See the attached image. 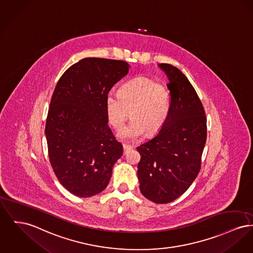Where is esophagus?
<instances>
[{
  "label": "esophagus",
  "instance_id": "esophagus-1",
  "mask_svg": "<svg viewBox=\"0 0 253 253\" xmlns=\"http://www.w3.org/2000/svg\"><path fill=\"white\" fill-rule=\"evenodd\" d=\"M133 148H134V147H133V146H130V145H123V151H124V154H127L129 151H131Z\"/></svg>",
  "mask_w": 253,
  "mask_h": 253
}]
</instances>
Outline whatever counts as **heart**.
<instances>
[{
  "label": "heart",
  "instance_id": "1",
  "mask_svg": "<svg viewBox=\"0 0 253 253\" xmlns=\"http://www.w3.org/2000/svg\"><path fill=\"white\" fill-rule=\"evenodd\" d=\"M168 88L153 78L136 77L124 84L119 94L109 93L106 112L111 125L121 130L131 113L132 121L120 132L123 140H135L142 134L158 133L164 127L170 112Z\"/></svg>",
  "mask_w": 253,
  "mask_h": 253
}]
</instances>
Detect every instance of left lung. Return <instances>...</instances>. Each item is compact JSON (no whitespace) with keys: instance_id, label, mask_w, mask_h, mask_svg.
Listing matches in <instances>:
<instances>
[{"instance_id":"left-lung-1","label":"left lung","mask_w":253,"mask_h":253,"mask_svg":"<svg viewBox=\"0 0 253 253\" xmlns=\"http://www.w3.org/2000/svg\"><path fill=\"white\" fill-rule=\"evenodd\" d=\"M168 76L170 112L164 127L138 146L139 189L156 204H168L197 178L207 141V118L196 90L178 68L159 65Z\"/></svg>"}]
</instances>
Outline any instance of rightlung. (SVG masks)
Segmentation results:
<instances>
[{
    "label": "right lung",
    "mask_w": 253,
    "mask_h": 253,
    "mask_svg": "<svg viewBox=\"0 0 253 253\" xmlns=\"http://www.w3.org/2000/svg\"><path fill=\"white\" fill-rule=\"evenodd\" d=\"M122 60L89 57L60 77L45 122L48 158L60 183L72 194L100 193L122 156V145L108 126L106 98L129 72Z\"/></svg>",
    "instance_id": "add662e5"
}]
</instances>
